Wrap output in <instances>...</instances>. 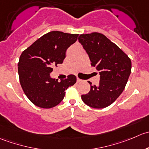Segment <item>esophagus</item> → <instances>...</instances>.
I'll use <instances>...</instances> for the list:
<instances>
[{
  "instance_id": "1",
  "label": "esophagus",
  "mask_w": 149,
  "mask_h": 149,
  "mask_svg": "<svg viewBox=\"0 0 149 149\" xmlns=\"http://www.w3.org/2000/svg\"><path fill=\"white\" fill-rule=\"evenodd\" d=\"M82 79H79V77H77V82H82Z\"/></svg>"
}]
</instances>
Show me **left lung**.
Here are the masks:
<instances>
[{
	"mask_svg": "<svg viewBox=\"0 0 149 149\" xmlns=\"http://www.w3.org/2000/svg\"><path fill=\"white\" fill-rule=\"evenodd\" d=\"M78 40L86 51L91 66L100 74L98 85L81 95L85 104L95 109L109 107L124 91L131 72V60L115 43L98 32L82 34Z\"/></svg>",
	"mask_w": 149,
	"mask_h": 149,
	"instance_id": "obj_1",
	"label": "left lung"
}]
</instances>
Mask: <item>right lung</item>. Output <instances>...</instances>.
<instances>
[{
  "instance_id": "right-lung-1",
  "label": "right lung",
  "mask_w": 149,
  "mask_h": 149,
  "mask_svg": "<svg viewBox=\"0 0 149 149\" xmlns=\"http://www.w3.org/2000/svg\"><path fill=\"white\" fill-rule=\"evenodd\" d=\"M78 35L52 31L37 40L20 56V84L26 97L37 107L50 109L57 106L64 99L66 90L76 82L74 74L58 82L50 73L53 67L62 64L67 49L76 42Z\"/></svg>"
}]
</instances>
